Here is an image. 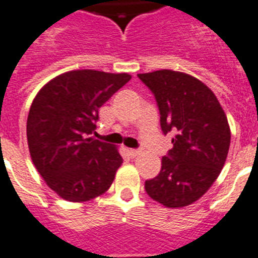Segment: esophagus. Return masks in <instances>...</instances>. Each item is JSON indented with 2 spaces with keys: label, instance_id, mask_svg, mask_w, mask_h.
Instances as JSON below:
<instances>
[{
  "label": "esophagus",
  "instance_id": "obj_1",
  "mask_svg": "<svg viewBox=\"0 0 258 258\" xmlns=\"http://www.w3.org/2000/svg\"><path fill=\"white\" fill-rule=\"evenodd\" d=\"M128 153L133 158H135V157H138V155L141 154V150H138V149H130Z\"/></svg>",
  "mask_w": 258,
  "mask_h": 258
}]
</instances>
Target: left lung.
<instances>
[{
  "label": "left lung",
  "mask_w": 258,
  "mask_h": 258,
  "mask_svg": "<svg viewBox=\"0 0 258 258\" xmlns=\"http://www.w3.org/2000/svg\"><path fill=\"white\" fill-rule=\"evenodd\" d=\"M154 94L162 133L176 134L158 176L146 180L151 199L170 208L189 206L214 184L230 147L221 104L203 82L173 70L138 74Z\"/></svg>",
  "instance_id": "1"
}]
</instances>
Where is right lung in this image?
<instances>
[{"instance_id":"right-lung-1","label":"right lung","mask_w":258,"mask_h":258,"mask_svg":"<svg viewBox=\"0 0 258 258\" xmlns=\"http://www.w3.org/2000/svg\"><path fill=\"white\" fill-rule=\"evenodd\" d=\"M130 80L125 73L74 70L55 77L33 100L27 120L31 158L62 199L88 202L111 186L123 158L115 146L88 135L98 108Z\"/></svg>"}]
</instances>
